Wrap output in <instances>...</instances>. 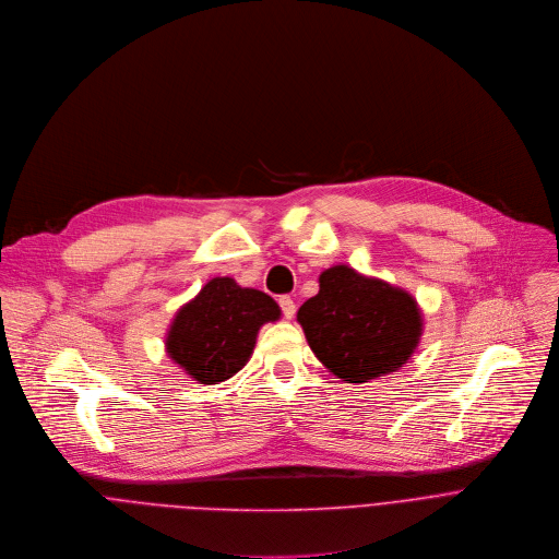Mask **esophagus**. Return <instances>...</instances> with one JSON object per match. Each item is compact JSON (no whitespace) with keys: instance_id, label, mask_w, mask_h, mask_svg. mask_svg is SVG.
Wrapping results in <instances>:
<instances>
[{"instance_id":"1","label":"esophagus","mask_w":559,"mask_h":559,"mask_svg":"<svg viewBox=\"0 0 559 559\" xmlns=\"http://www.w3.org/2000/svg\"><path fill=\"white\" fill-rule=\"evenodd\" d=\"M280 308H282V312H284L286 319H293V314H295V310H297L295 299L288 297V295H282V297H280Z\"/></svg>"}]
</instances>
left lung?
<instances>
[{
  "label": "left lung",
  "instance_id": "left-lung-1",
  "mask_svg": "<svg viewBox=\"0 0 559 559\" xmlns=\"http://www.w3.org/2000/svg\"><path fill=\"white\" fill-rule=\"evenodd\" d=\"M297 321L314 357L348 383L396 372L423 330L420 308L407 290L346 264L319 275V293L301 304Z\"/></svg>",
  "mask_w": 559,
  "mask_h": 559
}]
</instances>
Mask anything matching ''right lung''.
Wrapping results in <instances>:
<instances>
[{"mask_svg": "<svg viewBox=\"0 0 559 559\" xmlns=\"http://www.w3.org/2000/svg\"><path fill=\"white\" fill-rule=\"evenodd\" d=\"M280 314L271 295L242 288L231 277H213L176 312L167 355L204 385L227 381L251 359L260 328Z\"/></svg>", "mask_w": 559, "mask_h": 559, "instance_id": "obj_1", "label": "right lung"}]
</instances>
